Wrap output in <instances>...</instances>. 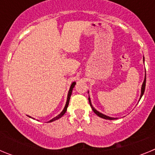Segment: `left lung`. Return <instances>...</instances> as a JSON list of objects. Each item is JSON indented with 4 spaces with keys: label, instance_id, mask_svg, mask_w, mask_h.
Instances as JSON below:
<instances>
[{
    "label": "left lung",
    "instance_id": "1",
    "mask_svg": "<svg viewBox=\"0 0 155 155\" xmlns=\"http://www.w3.org/2000/svg\"><path fill=\"white\" fill-rule=\"evenodd\" d=\"M143 62H144V57H143ZM145 86H146V74H145L144 80H143V84H142L141 93H140V99L141 98V97L143 96V93H144ZM88 101H89V104H90V105H91V109H92L93 112H94V113H95V114H96L97 116H99V117H101V118H102V119H105V120H116V119H118V118H114V117H110V116H106V115L102 114V113H100V112L97 111L96 109H95L94 107H93V105H92V104H91V98H90L89 96H88Z\"/></svg>",
    "mask_w": 155,
    "mask_h": 155
}]
</instances>
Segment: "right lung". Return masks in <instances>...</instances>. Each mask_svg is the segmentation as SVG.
<instances>
[{
	"mask_svg": "<svg viewBox=\"0 0 155 155\" xmlns=\"http://www.w3.org/2000/svg\"><path fill=\"white\" fill-rule=\"evenodd\" d=\"M75 84H76V82H73L72 84H71V87H70V89H69V91H68V98H67V102H66V105L65 106H64V109H63V111L61 112L60 114L58 115V116H57L56 117H54V118L52 119L51 120H50L49 122H47V123H51V122H53V121H55V120H57L58 119L61 118L63 116H64V114H65V113L67 112V109H68V105H69V102H70V98H71V94H72V90H73L74 87L75 86ZM30 118H31V116H29Z\"/></svg>",
	"mask_w": 155,
	"mask_h": 155,
	"instance_id": "1",
	"label": "right lung"
}]
</instances>
